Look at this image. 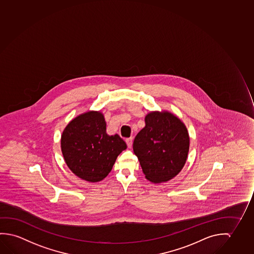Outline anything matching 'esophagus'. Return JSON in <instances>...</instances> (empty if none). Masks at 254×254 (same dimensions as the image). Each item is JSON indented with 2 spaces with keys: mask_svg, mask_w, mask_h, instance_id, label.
<instances>
[{
  "mask_svg": "<svg viewBox=\"0 0 254 254\" xmlns=\"http://www.w3.org/2000/svg\"><path fill=\"white\" fill-rule=\"evenodd\" d=\"M125 141H126V144H127V145H128V147H131V146H132V137H128V138H126V139H125Z\"/></svg>",
  "mask_w": 254,
  "mask_h": 254,
  "instance_id": "esophagus-1",
  "label": "esophagus"
}]
</instances>
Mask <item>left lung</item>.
<instances>
[{"label": "left lung", "instance_id": "1", "mask_svg": "<svg viewBox=\"0 0 254 254\" xmlns=\"http://www.w3.org/2000/svg\"><path fill=\"white\" fill-rule=\"evenodd\" d=\"M133 142L134 153L146 179L169 181L186 164L190 145L186 125L169 112H151Z\"/></svg>", "mask_w": 254, "mask_h": 254}]
</instances>
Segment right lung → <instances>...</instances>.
<instances>
[{"mask_svg": "<svg viewBox=\"0 0 254 254\" xmlns=\"http://www.w3.org/2000/svg\"><path fill=\"white\" fill-rule=\"evenodd\" d=\"M61 147L68 169L88 182L104 179L127 145L119 135L106 133L102 114L90 111L73 119L65 128Z\"/></svg>", "mask_w": 254, "mask_h": 254, "instance_id": "right-lung-1", "label": "right lung"}]
</instances>
